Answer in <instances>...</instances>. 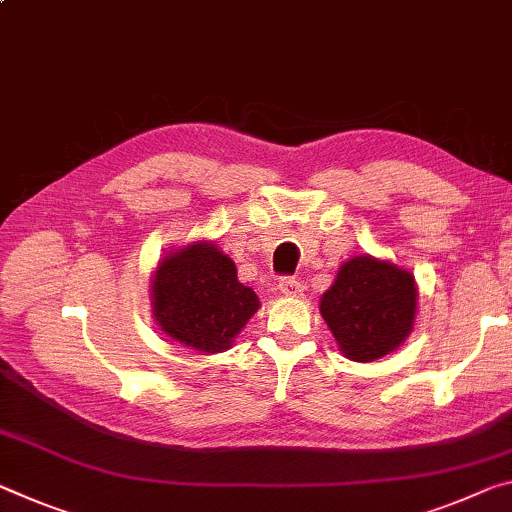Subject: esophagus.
I'll list each match as a JSON object with an SVG mask.
<instances>
[{
	"label": "esophagus",
	"mask_w": 512,
	"mask_h": 512,
	"mask_svg": "<svg viewBox=\"0 0 512 512\" xmlns=\"http://www.w3.org/2000/svg\"><path fill=\"white\" fill-rule=\"evenodd\" d=\"M278 289H280V294L287 296V298L303 296V285H300L296 278H280Z\"/></svg>",
	"instance_id": "34e87169"
}]
</instances>
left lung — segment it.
<instances>
[{
    "instance_id": "1",
    "label": "left lung",
    "mask_w": 512,
    "mask_h": 512,
    "mask_svg": "<svg viewBox=\"0 0 512 512\" xmlns=\"http://www.w3.org/2000/svg\"><path fill=\"white\" fill-rule=\"evenodd\" d=\"M415 275L371 255L348 259L321 296V316L348 360L373 362L399 348L415 326Z\"/></svg>"
}]
</instances>
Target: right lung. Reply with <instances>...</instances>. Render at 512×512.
<instances>
[{
    "label": "right lung",
    "instance_id": "obj_1",
    "mask_svg": "<svg viewBox=\"0 0 512 512\" xmlns=\"http://www.w3.org/2000/svg\"><path fill=\"white\" fill-rule=\"evenodd\" d=\"M259 310L234 262L212 241L189 243L161 259L152 278V312L170 339L200 353H223Z\"/></svg>",
    "mask_w": 512,
    "mask_h": 512
}]
</instances>
